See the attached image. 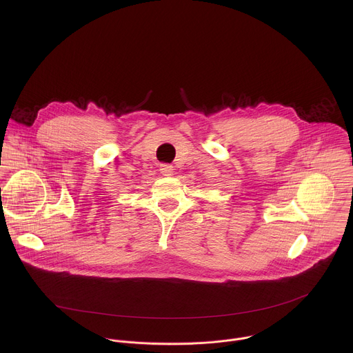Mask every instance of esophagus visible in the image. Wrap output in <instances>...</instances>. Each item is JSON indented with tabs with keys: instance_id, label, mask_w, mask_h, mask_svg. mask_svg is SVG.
Instances as JSON below:
<instances>
[{
	"instance_id": "obj_1",
	"label": "esophagus",
	"mask_w": 353,
	"mask_h": 353,
	"mask_svg": "<svg viewBox=\"0 0 353 353\" xmlns=\"http://www.w3.org/2000/svg\"><path fill=\"white\" fill-rule=\"evenodd\" d=\"M160 172H161V175H164V176H171L172 172H174V167L170 165V164H161V165H160Z\"/></svg>"
}]
</instances>
